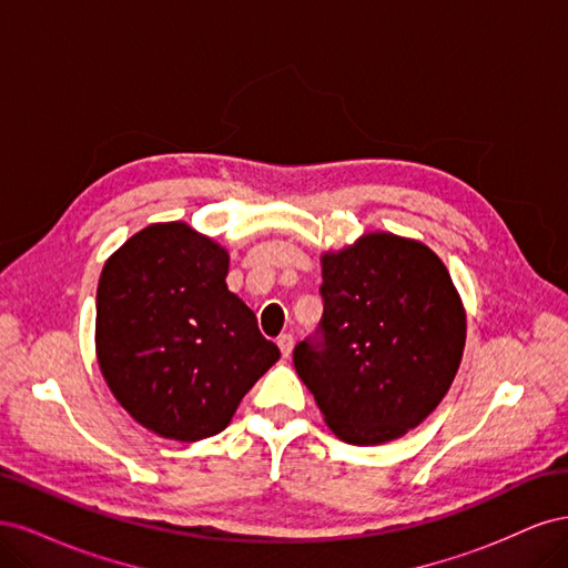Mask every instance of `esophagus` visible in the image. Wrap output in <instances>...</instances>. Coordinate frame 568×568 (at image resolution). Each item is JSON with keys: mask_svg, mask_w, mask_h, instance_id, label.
Here are the masks:
<instances>
[{"mask_svg": "<svg viewBox=\"0 0 568 568\" xmlns=\"http://www.w3.org/2000/svg\"><path fill=\"white\" fill-rule=\"evenodd\" d=\"M277 346H280L282 355L288 357L291 351H294V336H291V334H282V336L277 338Z\"/></svg>", "mask_w": 568, "mask_h": 568, "instance_id": "obj_1", "label": "esophagus"}]
</instances>
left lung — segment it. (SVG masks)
I'll use <instances>...</instances> for the list:
<instances>
[{
  "label": "left lung",
  "mask_w": 568,
  "mask_h": 568,
  "mask_svg": "<svg viewBox=\"0 0 568 568\" xmlns=\"http://www.w3.org/2000/svg\"><path fill=\"white\" fill-rule=\"evenodd\" d=\"M324 313L294 365L326 426L379 445L419 426L462 363L467 315L440 257L386 232L322 255Z\"/></svg>",
  "instance_id": "left-lung-1"
}]
</instances>
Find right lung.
Listing matches in <instances>:
<instances>
[{
    "label": "right lung",
    "instance_id": "1",
    "mask_svg": "<svg viewBox=\"0 0 568 568\" xmlns=\"http://www.w3.org/2000/svg\"><path fill=\"white\" fill-rule=\"evenodd\" d=\"M230 255L184 222L130 236L101 270L97 359L134 422L173 440H201L232 422L277 363L251 307L227 288Z\"/></svg>",
    "mask_w": 568,
    "mask_h": 568
}]
</instances>
